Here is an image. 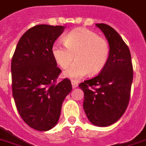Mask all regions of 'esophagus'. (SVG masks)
Wrapping results in <instances>:
<instances>
[{"instance_id": "1", "label": "esophagus", "mask_w": 146, "mask_h": 146, "mask_svg": "<svg viewBox=\"0 0 146 146\" xmlns=\"http://www.w3.org/2000/svg\"><path fill=\"white\" fill-rule=\"evenodd\" d=\"M72 88H75L78 87V84L77 82H74V81H72Z\"/></svg>"}]
</instances>
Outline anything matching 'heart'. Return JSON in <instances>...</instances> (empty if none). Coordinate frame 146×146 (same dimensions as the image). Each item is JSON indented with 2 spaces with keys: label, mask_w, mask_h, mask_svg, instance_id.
Here are the masks:
<instances>
[{
  "label": "heart",
  "mask_w": 146,
  "mask_h": 146,
  "mask_svg": "<svg viewBox=\"0 0 146 146\" xmlns=\"http://www.w3.org/2000/svg\"><path fill=\"white\" fill-rule=\"evenodd\" d=\"M110 47L106 38L87 29H75L58 40L52 47V54L59 66L65 68L63 75L74 80L95 75L102 70L109 58Z\"/></svg>",
  "instance_id": "heart-1"
}]
</instances>
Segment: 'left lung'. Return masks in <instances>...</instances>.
<instances>
[{
    "label": "left lung",
    "mask_w": 146,
    "mask_h": 146,
    "mask_svg": "<svg viewBox=\"0 0 146 146\" xmlns=\"http://www.w3.org/2000/svg\"><path fill=\"white\" fill-rule=\"evenodd\" d=\"M110 47L105 68L92 79L80 83L84 92L83 108L93 125L105 127L117 121L129 106L133 67L129 47L114 28L97 24Z\"/></svg>",
    "instance_id": "1"
}]
</instances>
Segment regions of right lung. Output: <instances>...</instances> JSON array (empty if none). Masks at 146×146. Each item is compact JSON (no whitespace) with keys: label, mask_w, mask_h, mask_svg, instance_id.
Masks as SVG:
<instances>
[{"label":"right lung","mask_w":146,"mask_h":146,"mask_svg":"<svg viewBox=\"0 0 146 146\" xmlns=\"http://www.w3.org/2000/svg\"><path fill=\"white\" fill-rule=\"evenodd\" d=\"M64 27L38 25L18 41L11 60L12 93L18 113L27 125L38 131L55 126L71 81L57 82L61 70L52 47Z\"/></svg>","instance_id":"1"}]
</instances>
